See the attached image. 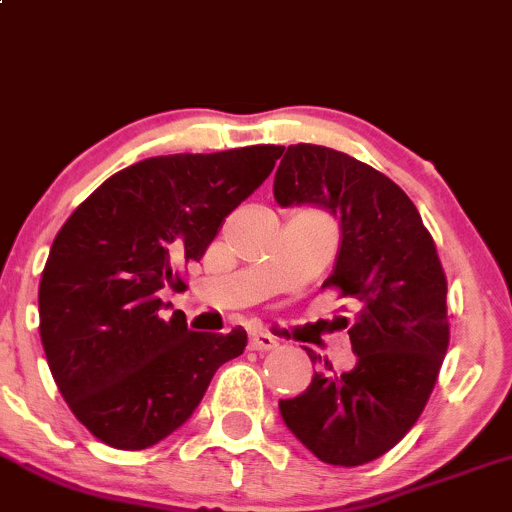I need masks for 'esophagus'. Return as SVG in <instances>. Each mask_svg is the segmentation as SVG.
Instances as JSON below:
<instances>
[{
  "instance_id": "obj_1",
  "label": "esophagus",
  "mask_w": 512,
  "mask_h": 512,
  "mask_svg": "<svg viewBox=\"0 0 512 512\" xmlns=\"http://www.w3.org/2000/svg\"><path fill=\"white\" fill-rule=\"evenodd\" d=\"M275 346H278V341H275L271 333H266V331H254L249 336L251 350H273Z\"/></svg>"
}]
</instances>
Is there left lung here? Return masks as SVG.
Here are the masks:
<instances>
[{"label": "left lung", "instance_id": "left-lung-1", "mask_svg": "<svg viewBox=\"0 0 512 512\" xmlns=\"http://www.w3.org/2000/svg\"><path fill=\"white\" fill-rule=\"evenodd\" d=\"M273 195L280 208L317 205L336 217L341 246L324 287L358 304L350 321L338 317L353 370L324 363L300 396L278 401L280 416L321 462L358 467L392 450L426 409L450 343L445 273L409 195L348 154L290 145Z\"/></svg>", "mask_w": 512, "mask_h": 512}]
</instances>
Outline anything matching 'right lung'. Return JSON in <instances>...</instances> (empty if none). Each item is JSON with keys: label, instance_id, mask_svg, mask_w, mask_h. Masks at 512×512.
<instances>
[{"label": "right lung", "instance_id": "add662e5", "mask_svg": "<svg viewBox=\"0 0 512 512\" xmlns=\"http://www.w3.org/2000/svg\"><path fill=\"white\" fill-rule=\"evenodd\" d=\"M283 147L149 157L103 181L50 246L40 341L79 423L118 450L157 445L191 418L246 331H188L159 292L183 285L225 217L271 176Z\"/></svg>", "mask_w": 512, "mask_h": 512}]
</instances>
